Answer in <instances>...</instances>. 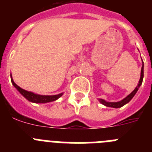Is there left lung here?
Instances as JSON below:
<instances>
[{
  "instance_id": "1",
  "label": "left lung",
  "mask_w": 152,
  "mask_h": 152,
  "mask_svg": "<svg viewBox=\"0 0 152 152\" xmlns=\"http://www.w3.org/2000/svg\"><path fill=\"white\" fill-rule=\"evenodd\" d=\"M142 62H143V61H142ZM143 77H144V64H142V70H141V77H140V80H139V84H138L136 88H135V90H134V91L130 94H129L128 96H126V97H125L123 100H120V101L119 102H107L106 100H103V99H99V101H100L102 104L106 106V107H113V108H119V107H123L124 105H126V103H128L132 99V97L135 96V94H136L138 90H139V87L142 85V80H143Z\"/></svg>"
}]
</instances>
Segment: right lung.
Here are the masks:
<instances>
[{"label":"right lung","mask_w":152,"mask_h":152,"mask_svg":"<svg viewBox=\"0 0 152 152\" xmlns=\"http://www.w3.org/2000/svg\"><path fill=\"white\" fill-rule=\"evenodd\" d=\"M10 78H11V82L13 84V85L15 87V88H17V91L20 93L21 94L26 98V100H28L29 101L33 102V103H49V102H52L55 101V100H58V98L61 97L62 96L63 93H61L57 95H39L36 94L33 92H30V91H27L26 90L23 89V88H20L18 85L14 83L13 78H12V76L10 75Z\"/></svg>","instance_id":"right-lung-1"}]
</instances>
